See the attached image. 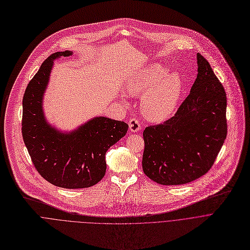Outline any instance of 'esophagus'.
<instances>
[{
    "label": "esophagus",
    "mask_w": 250,
    "mask_h": 250,
    "mask_svg": "<svg viewBox=\"0 0 250 250\" xmlns=\"http://www.w3.org/2000/svg\"><path fill=\"white\" fill-rule=\"evenodd\" d=\"M128 125H129V129L131 132H135V131H138L140 129V123H139V120L137 118H131L129 120V123H128Z\"/></svg>",
    "instance_id": "obj_1"
}]
</instances>
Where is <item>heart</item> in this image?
<instances>
[{
    "mask_svg": "<svg viewBox=\"0 0 250 250\" xmlns=\"http://www.w3.org/2000/svg\"><path fill=\"white\" fill-rule=\"evenodd\" d=\"M129 93L144 95L141 103L145 116L154 122L167 119L175 110L182 92V80L177 74L151 64L133 75L126 84Z\"/></svg>",
    "mask_w": 250,
    "mask_h": 250,
    "instance_id": "heart-1",
    "label": "heart"
}]
</instances>
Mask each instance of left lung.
I'll use <instances>...</instances> for the list:
<instances>
[{
    "label": "left lung",
    "mask_w": 250,
    "mask_h": 250,
    "mask_svg": "<svg viewBox=\"0 0 250 250\" xmlns=\"http://www.w3.org/2000/svg\"><path fill=\"white\" fill-rule=\"evenodd\" d=\"M198 75L175 115L144 130L142 169L161 185H182L213 165L228 134L227 94L200 53Z\"/></svg>",
    "instance_id": "obj_1"
}]
</instances>
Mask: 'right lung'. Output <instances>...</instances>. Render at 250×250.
I'll return each mask as SVG.
<instances>
[{
	"label": "right lung",
	"mask_w": 250,
	"mask_h": 250,
	"mask_svg": "<svg viewBox=\"0 0 250 250\" xmlns=\"http://www.w3.org/2000/svg\"><path fill=\"white\" fill-rule=\"evenodd\" d=\"M71 51L55 52L46 58L29 81L22 99L21 133L31 161L46 181L65 189L96 185L105 174V152L125 135L124 122L98 117L78 129L59 132L43 116L42 96L53 60Z\"/></svg>",
	"instance_id": "1"
}]
</instances>
